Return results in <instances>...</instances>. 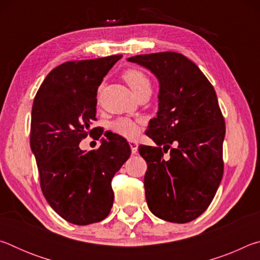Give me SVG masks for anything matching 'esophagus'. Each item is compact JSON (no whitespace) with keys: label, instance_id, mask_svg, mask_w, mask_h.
<instances>
[{"label":"esophagus","instance_id":"esophagus-1","mask_svg":"<svg viewBox=\"0 0 260 260\" xmlns=\"http://www.w3.org/2000/svg\"><path fill=\"white\" fill-rule=\"evenodd\" d=\"M129 147H131V150L133 155H136L138 153V149H139V144L138 142H134V141H129Z\"/></svg>","mask_w":260,"mask_h":260}]
</instances>
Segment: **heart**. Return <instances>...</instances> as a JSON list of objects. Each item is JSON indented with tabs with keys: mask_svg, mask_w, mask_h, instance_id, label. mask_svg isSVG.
I'll return each mask as SVG.
<instances>
[{
	"mask_svg": "<svg viewBox=\"0 0 260 260\" xmlns=\"http://www.w3.org/2000/svg\"><path fill=\"white\" fill-rule=\"evenodd\" d=\"M122 78L128 83L132 90L138 95L143 89H150V80L141 70L128 69L122 73ZM142 121L140 119H133L129 117H119L110 122V129L113 133L122 136L125 139H135L140 134Z\"/></svg>",
	"mask_w": 260,
	"mask_h": 260,
	"instance_id": "obj_1",
	"label": "heart"
}]
</instances>
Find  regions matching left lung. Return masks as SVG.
I'll return each instance as SVG.
<instances>
[{
	"mask_svg": "<svg viewBox=\"0 0 260 260\" xmlns=\"http://www.w3.org/2000/svg\"><path fill=\"white\" fill-rule=\"evenodd\" d=\"M159 80V110L146 134L157 147L141 144L148 164L144 188L156 217L184 223L204 212L223 174L225 119L215 90L195 63L164 51L128 58ZM170 150V158L164 153Z\"/></svg>",
	"mask_w": 260,
	"mask_h": 260,
	"instance_id": "obj_1",
	"label": "left lung"
}]
</instances>
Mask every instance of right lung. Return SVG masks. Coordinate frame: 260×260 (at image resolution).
Returning a JSON list of instances; mask_svg holds the SVG:
<instances>
[{
	"label": "right lung",
	"instance_id": "right-lung-1",
	"mask_svg": "<svg viewBox=\"0 0 260 260\" xmlns=\"http://www.w3.org/2000/svg\"><path fill=\"white\" fill-rule=\"evenodd\" d=\"M121 57L65 61L51 70L34 98L29 142L42 192L52 210L74 225L108 217L112 178L131 155L126 140L113 134L95 150L79 148L99 128L91 127L98 120V88Z\"/></svg>",
	"mask_w": 260,
	"mask_h": 260
}]
</instances>
